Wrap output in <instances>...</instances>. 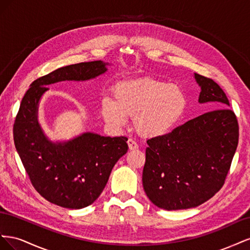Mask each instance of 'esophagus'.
I'll list each match as a JSON object with an SVG mask.
<instances>
[{
	"label": "esophagus",
	"mask_w": 250,
	"mask_h": 250,
	"mask_svg": "<svg viewBox=\"0 0 250 250\" xmlns=\"http://www.w3.org/2000/svg\"><path fill=\"white\" fill-rule=\"evenodd\" d=\"M127 144H128V147H129V150H137L139 148V145L138 143L135 142L134 140L132 139H129L127 141Z\"/></svg>",
	"instance_id": "obj_1"
}]
</instances>
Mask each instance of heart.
I'll return each mask as SVG.
<instances>
[{"mask_svg": "<svg viewBox=\"0 0 250 250\" xmlns=\"http://www.w3.org/2000/svg\"><path fill=\"white\" fill-rule=\"evenodd\" d=\"M113 96L101 101L104 120L116 128L133 118L134 127L145 138H158L170 133L183 118L187 96L180 86L153 78L120 82Z\"/></svg>", "mask_w": 250, "mask_h": 250, "instance_id": "b5f03b06", "label": "heart"}]
</instances>
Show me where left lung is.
I'll use <instances>...</instances> for the list:
<instances>
[{"mask_svg": "<svg viewBox=\"0 0 250 250\" xmlns=\"http://www.w3.org/2000/svg\"><path fill=\"white\" fill-rule=\"evenodd\" d=\"M199 103L219 109L147 141L143 187L150 201L167 210L196 208L222 188L239 141V126L222 88L194 74Z\"/></svg>", "mask_w": 250, "mask_h": 250, "instance_id": "obj_1", "label": "left lung"}]
</instances>
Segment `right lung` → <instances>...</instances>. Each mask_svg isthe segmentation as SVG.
I'll use <instances>...</instances> for the list:
<instances>
[{
  "mask_svg": "<svg viewBox=\"0 0 250 250\" xmlns=\"http://www.w3.org/2000/svg\"><path fill=\"white\" fill-rule=\"evenodd\" d=\"M102 60L59 67L33 81L22 98L13 125L18 153L30 180L44 199L65 208L94 203L106 186L113 166L128 150L127 138L83 132L69 141H51L39 121V106L47 85L87 81L107 72Z\"/></svg>",
  "mask_w": 250,
  "mask_h": 250,
  "instance_id": "right-lung-1",
  "label": "right lung"
}]
</instances>
